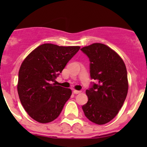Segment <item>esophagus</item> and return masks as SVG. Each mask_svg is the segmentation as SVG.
Wrapping results in <instances>:
<instances>
[{
  "mask_svg": "<svg viewBox=\"0 0 147 147\" xmlns=\"http://www.w3.org/2000/svg\"><path fill=\"white\" fill-rule=\"evenodd\" d=\"M81 90H74V93L75 94H78V93H81Z\"/></svg>",
  "mask_w": 147,
  "mask_h": 147,
  "instance_id": "esophagus-1",
  "label": "esophagus"
}]
</instances>
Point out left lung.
Masks as SVG:
<instances>
[{"mask_svg": "<svg viewBox=\"0 0 147 147\" xmlns=\"http://www.w3.org/2000/svg\"><path fill=\"white\" fill-rule=\"evenodd\" d=\"M90 60L93 82L86 90L88 101L82 106L85 116L96 124H105L116 116L128 92L124 61L107 45L93 43L81 49Z\"/></svg>", "mask_w": 147, "mask_h": 147, "instance_id": "8db88e82", "label": "left lung"}]
</instances>
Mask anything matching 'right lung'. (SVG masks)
I'll use <instances>...</instances> for the list:
<instances>
[{
    "label": "right lung",
    "mask_w": 147,
    "mask_h": 147,
    "mask_svg": "<svg viewBox=\"0 0 147 147\" xmlns=\"http://www.w3.org/2000/svg\"><path fill=\"white\" fill-rule=\"evenodd\" d=\"M80 49L45 43L22 62L18 74V95L23 108L34 120L45 124L59 115L72 91L53 82Z\"/></svg>",
    "instance_id": "add662e5"
}]
</instances>
